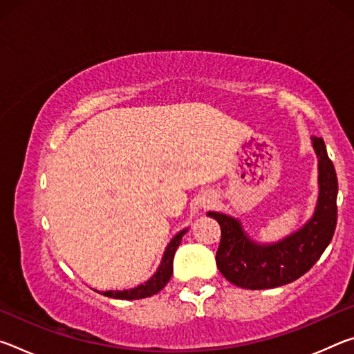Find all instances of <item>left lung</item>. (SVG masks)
<instances>
[{
	"label": "left lung",
	"mask_w": 354,
	"mask_h": 354,
	"mask_svg": "<svg viewBox=\"0 0 354 354\" xmlns=\"http://www.w3.org/2000/svg\"><path fill=\"white\" fill-rule=\"evenodd\" d=\"M313 142L319 154V205L309 223L295 234L274 245H256L243 234L237 220L207 214L220 225L215 262L230 283L251 290L289 284L309 272L331 242L337 223V176L322 137L313 136Z\"/></svg>",
	"instance_id": "left-lung-1"
}]
</instances>
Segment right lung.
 <instances>
[{
	"label": "right lung",
	"instance_id": "right-lung-1",
	"mask_svg": "<svg viewBox=\"0 0 354 354\" xmlns=\"http://www.w3.org/2000/svg\"><path fill=\"white\" fill-rule=\"evenodd\" d=\"M184 234H185V230L179 232L178 236L173 237V241L169 243V247H167V250H165L162 262H160L158 272H156L154 277L149 281H147L145 284L136 287V289L123 290V292H120V290L118 292H113V290L103 292V295L111 297V298H117V299H140V298L151 297V295H154V293H158L159 290H162L165 284L169 283L171 278L173 257H175L176 248L179 247V243H181V237Z\"/></svg>",
	"mask_w": 354,
	"mask_h": 354
}]
</instances>
